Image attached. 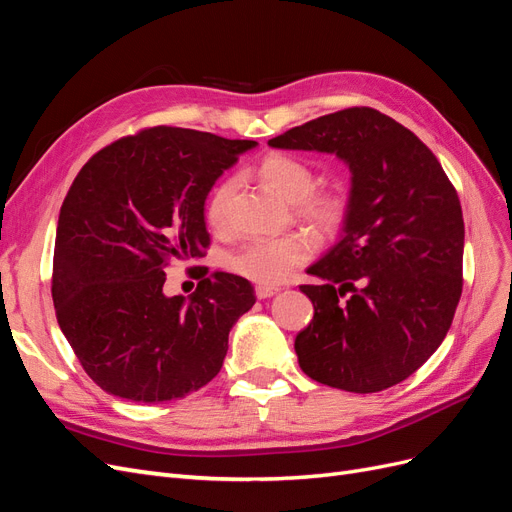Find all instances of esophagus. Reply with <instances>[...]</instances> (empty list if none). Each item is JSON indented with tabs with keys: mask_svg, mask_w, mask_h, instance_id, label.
I'll list each match as a JSON object with an SVG mask.
<instances>
[{
	"mask_svg": "<svg viewBox=\"0 0 512 512\" xmlns=\"http://www.w3.org/2000/svg\"><path fill=\"white\" fill-rule=\"evenodd\" d=\"M280 292V288H273V286H256V297L258 299H269L273 294Z\"/></svg>",
	"mask_w": 512,
	"mask_h": 512,
	"instance_id": "1",
	"label": "esophagus"
}]
</instances>
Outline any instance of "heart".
<instances>
[{
    "label": "heart",
    "instance_id": "b5f03b06",
    "mask_svg": "<svg viewBox=\"0 0 512 512\" xmlns=\"http://www.w3.org/2000/svg\"><path fill=\"white\" fill-rule=\"evenodd\" d=\"M256 179L267 190L294 205V213L324 235H335L348 220L350 203L342 190H320L316 168L303 158L284 151H271L256 166ZM235 192V181H224L207 200L205 218L211 228L220 230L228 220V203ZM316 254L312 237L288 235L280 239L252 241L226 258V267L258 286H277Z\"/></svg>",
    "mask_w": 512,
    "mask_h": 512
}]
</instances>
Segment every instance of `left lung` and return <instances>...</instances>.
<instances>
[{
    "instance_id": "1",
    "label": "left lung",
    "mask_w": 512,
    "mask_h": 512,
    "mask_svg": "<svg viewBox=\"0 0 512 512\" xmlns=\"http://www.w3.org/2000/svg\"><path fill=\"white\" fill-rule=\"evenodd\" d=\"M337 153L352 170L344 237L307 273L314 320L294 350L333 389L376 393L412 376L446 337L463 288V213L455 185L414 132L352 106L269 141Z\"/></svg>"
}]
</instances>
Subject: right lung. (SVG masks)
<instances>
[{"mask_svg": "<svg viewBox=\"0 0 512 512\" xmlns=\"http://www.w3.org/2000/svg\"><path fill=\"white\" fill-rule=\"evenodd\" d=\"M254 145L145 128L94 153L72 181L51 292L61 331L102 391L153 404L218 376L232 324L256 303L252 284L190 267L198 280L190 301L162 288L170 265L207 254V194Z\"/></svg>", "mask_w": 512, "mask_h": 512, "instance_id": "1", "label": "right lung"}]
</instances>
